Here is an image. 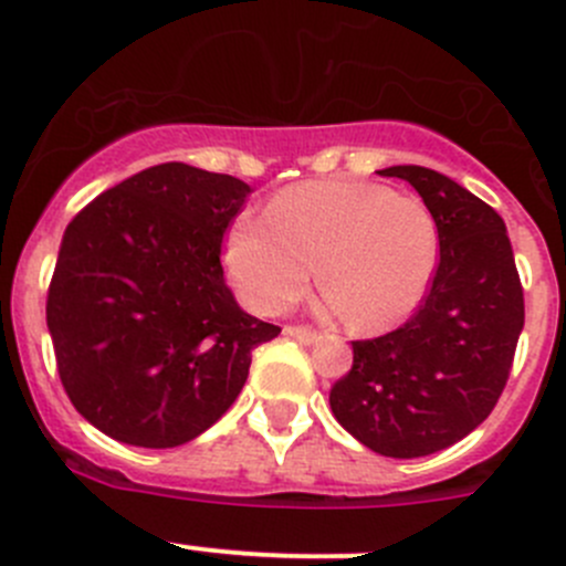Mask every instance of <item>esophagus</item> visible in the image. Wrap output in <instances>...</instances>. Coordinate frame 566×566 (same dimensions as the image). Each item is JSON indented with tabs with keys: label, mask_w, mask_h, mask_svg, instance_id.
Returning a JSON list of instances; mask_svg holds the SVG:
<instances>
[{
	"label": "esophagus",
	"mask_w": 566,
	"mask_h": 566,
	"mask_svg": "<svg viewBox=\"0 0 566 566\" xmlns=\"http://www.w3.org/2000/svg\"><path fill=\"white\" fill-rule=\"evenodd\" d=\"M284 336H290V339L301 342V345H315V342L319 339L317 331L304 328V325H287V328H284Z\"/></svg>",
	"instance_id": "obj_1"
}]
</instances>
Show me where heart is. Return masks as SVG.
Masks as SVG:
<instances>
[{"label": "heart", "mask_w": 566, "mask_h": 566, "mask_svg": "<svg viewBox=\"0 0 566 566\" xmlns=\"http://www.w3.org/2000/svg\"><path fill=\"white\" fill-rule=\"evenodd\" d=\"M221 256L241 301L260 315L304 295L317 256L325 315L384 331L413 315L430 290L438 224L419 197L378 182H301L276 193L265 216L238 213Z\"/></svg>", "instance_id": "obj_1"}]
</instances>
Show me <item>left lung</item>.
<instances>
[{"label":"left lung","mask_w":566,"mask_h":566,"mask_svg":"<svg viewBox=\"0 0 566 566\" xmlns=\"http://www.w3.org/2000/svg\"><path fill=\"white\" fill-rule=\"evenodd\" d=\"M380 175L410 182L438 224L441 260L419 312L391 334L353 342L331 410L384 458H424L462 441L499 402L523 331V287L506 224L452 177L427 167Z\"/></svg>","instance_id":"1"}]
</instances>
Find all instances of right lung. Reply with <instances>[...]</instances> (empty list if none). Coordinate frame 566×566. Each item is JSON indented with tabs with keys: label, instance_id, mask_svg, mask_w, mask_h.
I'll return each instance as SVG.
<instances>
[{
	"label": "right lung",
	"instance_id": "right-lung-1",
	"mask_svg": "<svg viewBox=\"0 0 566 566\" xmlns=\"http://www.w3.org/2000/svg\"><path fill=\"white\" fill-rule=\"evenodd\" d=\"M251 188L169 161L67 224L45 304L73 408L119 443L172 449L227 413L251 350L279 336L238 306L221 243Z\"/></svg>",
	"mask_w": 566,
	"mask_h": 566
}]
</instances>
